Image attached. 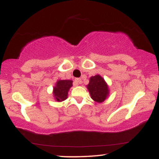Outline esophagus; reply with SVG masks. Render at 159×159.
<instances>
[{
    "instance_id": "obj_1",
    "label": "esophagus",
    "mask_w": 159,
    "mask_h": 159,
    "mask_svg": "<svg viewBox=\"0 0 159 159\" xmlns=\"http://www.w3.org/2000/svg\"><path fill=\"white\" fill-rule=\"evenodd\" d=\"M75 83L77 84H81L82 83V80L81 78H76V79L75 80Z\"/></svg>"
}]
</instances>
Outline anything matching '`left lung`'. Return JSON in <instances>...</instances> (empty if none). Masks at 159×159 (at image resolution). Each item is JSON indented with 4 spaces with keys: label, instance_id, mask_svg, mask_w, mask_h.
I'll list each match as a JSON object with an SVG mask.
<instances>
[{
    "label": "left lung",
    "instance_id": "8db88e82",
    "mask_svg": "<svg viewBox=\"0 0 159 159\" xmlns=\"http://www.w3.org/2000/svg\"><path fill=\"white\" fill-rule=\"evenodd\" d=\"M91 98L97 103H102L109 96L110 90L105 79L100 75H96L90 78V82L87 85Z\"/></svg>",
    "mask_w": 159,
    "mask_h": 159
}]
</instances>
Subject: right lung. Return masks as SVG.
Here are the masks:
<instances>
[{
    "label": "right lung",
    "instance_id": "1",
    "mask_svg": "<svg viewBox=\"0 0 159 159\" xmlns=\"http://www.w3.org/2000/svg\"><path fill=\"white\" fill-rule=\"evenodd\" d=\"M72 80H58L53 87V96L55 101L63 102L68 97L69 89L72 87Z\"/></svg>",
    "mask_w": 159,
    "mask_h": 159
}]
</instances>
